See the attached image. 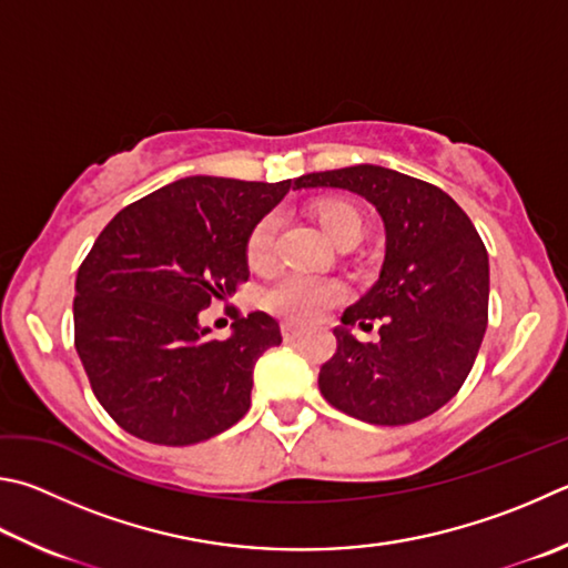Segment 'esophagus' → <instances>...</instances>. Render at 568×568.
<instances>
[{
    "label": "esophagus",
    "instance_id": "esophagus-1",
    "mask_svg": "<svg viewBox=\"0 0 568 568\" xmlns=\"http://www.w3.org/2000/svg\"><path fill=\"white\" fill-rule=\"evenodd\" d=\"M281 329H283V337L285 339H295V337H301V333H303V329L297 327V325H293V323H285Z\"/></svg>",
    "mask_w": 568,
    "mask_h": 568
}]
</instances>
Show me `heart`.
I'll return each instance as SVG.
<instances>
[{"label": "heart", "instance_id": "heart-1", "mask_svg": "<svg viewBox=\"0 0 568 568\" xmlns=\"http://www.w3.org/2000/svg\"><path fill=\"white\" fill-rule=\"evenodd\" d=\"M315 221L329 243L357 241L363 231V219L355 205L347 201H320L315 205ZM273 239H275V219L267 215L251 231L248 245H245V257L248 265L261 271L271 263L273 255ZM343 291L333 281L323 277H305V275H281L265 287L263 305L277 317L291 320V323H311L323 315L329 305H335Z\"/></svg>", "mask_w": 568, "mask_h": 568}]
</instances>
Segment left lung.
Masks as SVG:
<instances>
[{
	"instance_id": "left-lung-1",
	"label": "left lung",
	"mask_w": 568,
	"mask_h": 568,
	"mask_svg": "<svg viewBox=\"0 0 568 568\" xmlns=\"http://www.w3.org/2000/svg\"><path fill=\"white\" fill-rule=\"evenodd\" d=\"M295 189H339L375 205L385 225L377 283L343 313L337 349L320 367L329 405L369 425H409L457 395L477 359L489 311V255L437 185L373 163L307 173ZM381 320L377 344L352 325Z\"/></svg>"
}]
</instances>
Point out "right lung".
<instances>
[{"mask_svg": "<svg viewBox=\"0 0 568 568\" xmlns=\"http://www.w3.org/2000/svg\"><path fill=\"white\" fill-rule=\"evenodd\" d=\"M291 181H173L131 203L81 263L74 343L91 389L119 427L166 447L233 427L251 407L253 367L283 343L275 320L235 315L211 337L201 311L248 281L251 231Z\"/></svg>", "mask_w": 568, "mask_h": 568, "instance_id": "1", "label": "right lung"}]
</instances>
